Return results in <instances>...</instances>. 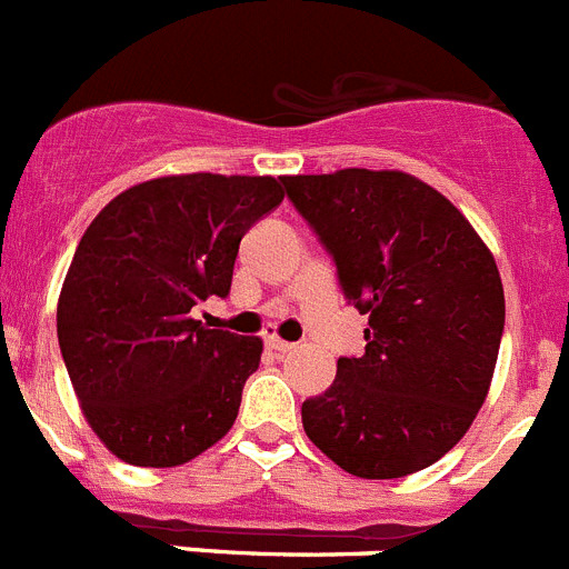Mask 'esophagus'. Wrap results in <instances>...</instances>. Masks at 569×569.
<instances>
[{"mask_svg":"<svg viewBox=\"0 0 569 569\" xmlns=\"http://www.w3.org/2000/svg\"><path fill=\"white\" fill-rule=\"evenodd\" d=\"M264 343H268V349L279 351V355H288V351L296 349V343H290V340H281L279 335H268V338H264Z\"/></svg>","mask_w":569,"mask_h":569,"instance_id":"esophagus-1","label":"esophagus"}]
</instances>
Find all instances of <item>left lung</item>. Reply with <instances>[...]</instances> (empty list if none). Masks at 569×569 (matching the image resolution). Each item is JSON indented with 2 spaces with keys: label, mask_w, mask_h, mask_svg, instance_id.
<instances>
[{
  "label": "left lung",
  "mask_w": 569,
  "mask_h": 569,
  "mask_svg": "<svg viewBox=\"0 0 569 569\" xmlns=\"http://www.w3.org/2000/svg\"><path fill=\"white\" fill-rule=\"evenodd\" d=\"M288 198L369 316L366 355L301 405L305 432L355 478L391 480L456 447L489 393L506 323L495 257L430 183L399 170L284 176Z\"/></svg>",
  "instance_id": "obj_1"
}]
</instances>
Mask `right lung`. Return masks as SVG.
Here are the masks:
<instances>
[{"mask_svg": "<svg viewBox=\"0 0 569 569\" xmlns=\"http://www.w3.org/2000/svg\"><path fill=\"white\" fill-rule=\"evenodd\" d=\"M273 176H164L91 220L58 299V343L80 410L119 461L181 467L231 430L262 340L209 329L240 240L276 209Z\"/></svg>", "mask_w": 569, "mask_h": 569, "instance_id": "obj_1", "label": "right lung"}]
</instances>
